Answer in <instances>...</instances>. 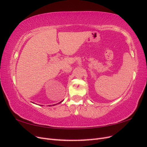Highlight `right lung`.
Listing matches in <instances>:
<instances>
[{
    "mask_svg": "<svg viewBox=\"0 0 147 147\" xmlns=\"http://www.w3.org/2000/svg\"><path fill=\"white\" fill-rule=\"evenodd\" d=\"M63 102V100H62V101H61V102H59V103H58V104H60V103H61V102ZM54 105H55V104H54Z\"/></svg>",
    "mask_w": 147,
    "mask_h": 147,
    "instance_id": "1",
    "label": "right lung"
}]
</instances>
